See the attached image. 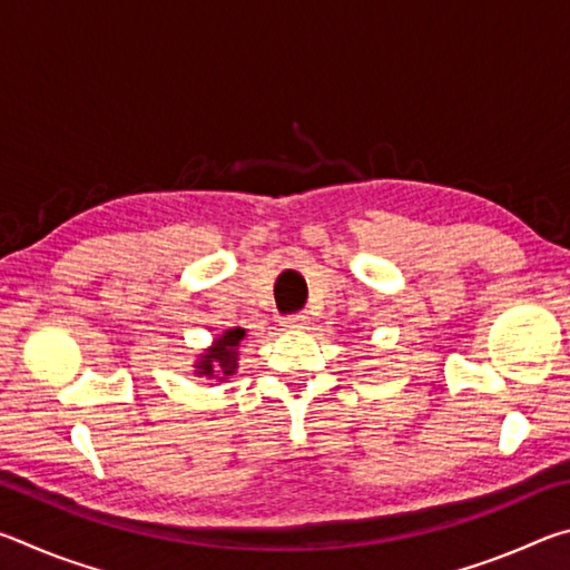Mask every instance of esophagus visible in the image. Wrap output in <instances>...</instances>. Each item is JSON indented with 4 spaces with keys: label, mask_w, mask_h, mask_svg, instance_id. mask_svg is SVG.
I'll list each match as a JSON object with an SVG mask.
<instances>
[{
    "label": "esophagus",
    "mask_w": 570,
    "mask_h": 570,
    "mask_svg": "<svg viewBox=\"0 0 570 570\" xmlns=\"http://www.w3.org/2000/svg\"><path fill=\"white\" fill-rule=\"evenodd\" d=\"M282 324L286 326V330H306L308 316L306 314H292V316H286Z\"/></svg>",
    "instance_id": "1"
}]
</instances>
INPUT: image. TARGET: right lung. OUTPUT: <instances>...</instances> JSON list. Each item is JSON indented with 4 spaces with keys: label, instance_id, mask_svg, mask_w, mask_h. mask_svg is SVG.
Listing matches in <instances>:
<instances>
[{
    "label": "right lung",
    "instance_id": "right-lung-1",
    "mask_svg": "<svg viewBox=\"0 0 570 570\" xmlns=\"http://www.w3.org/2000/svg\"><path fill=\"white\" fill-rule=\"evenodd\" d=\"M246 332L244 330H228L224 336H218L214 350H208V354L200 356V374L206 377H214V372L218 370L224 374V380L228 374L236 372L238 366V344L244 342Z\"/></svg>",
    "mask_w": 570,
    "mask_h": 570
}]
</instances>
